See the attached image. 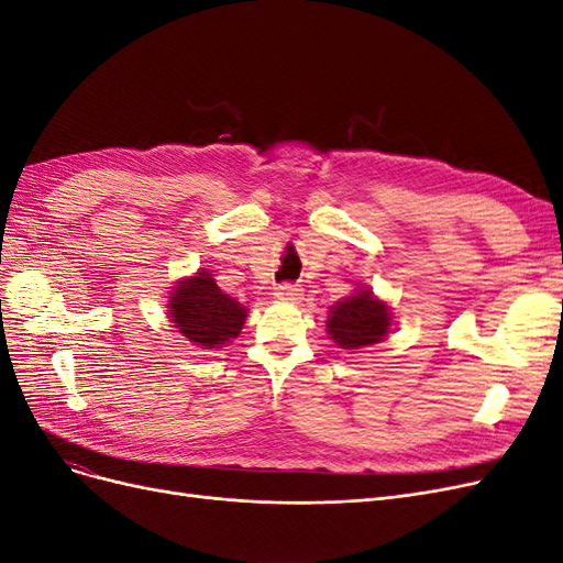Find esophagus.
<instances>
[{
	"instance_id": "1",
	"label": "esophagus",
	"mask_w": 563,
	"mask_h": 563,
	"mask_svg": "<svg viewBox=\"0 0 563 563\" xmlns=\"http://www.w3.org/2000/svg\"><path fill=\"white\" fill-rule=\"evenodd\" d=\"M274 297L278 301H287V303H299L303 299V289L299 285H280L276 287Z\"/></svg>"
}]
</instances>
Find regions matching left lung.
<instances>
[{"mask_svg": "<svg viewBox=\"0 0 563 563\" xmlns=\"http://www.w3.org/2000/svg\"><path fill=\"white\" fill-rule=\"evenodd\" d=\"M391 308L373 295L368 287H357L350 297L329 306L327 334L343 350H362L383 343L391 329Z\"/></svg>", "mask_w": 563, "mask_h": 563, "instance_id": "1", "label": "left lung"}]
</instances>
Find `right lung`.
Returning <instances> with one entry per match:
<instances>
[{
    "label": "right lung",
    "instance_id": "1",
    "mask_svg": "<svg viewBox=\"0 0 563 563\" xmlns=\"http://www.w3.org/2000/svg\"><path fill=\"white\" fill-rule=\"evenodd\" d=\"M169 320L197 347L216 350L241 334L247 308L224 295L208 268L180 278L169 292Z\"/></svg>",
    "mask_w": 563,
    "mask_h": 563
}]
</instances>
